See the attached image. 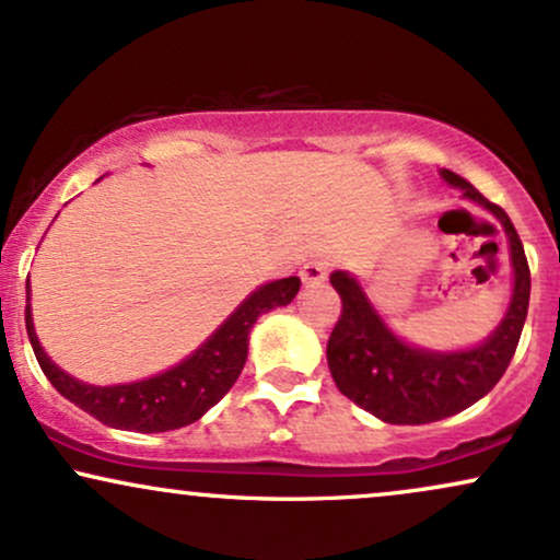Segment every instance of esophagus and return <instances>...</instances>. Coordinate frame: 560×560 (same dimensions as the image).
<instances>
[{
    "instance_id": "obj_1",
    "label": "esophagus",
    "mask_w": 560,
    "mask_h": 560,
    "mask_svg": "<svg viewBox=\"0 0 560 560\" xmlns=\"http://www.w3.org/2000/svg\"><path fill=\"white\" fill-rule=\"evenodd\" d=\"M326 276H329V262H324V260H311L300 268V279L305 287L324 284Z\"/></svg>"
}]
</instances>
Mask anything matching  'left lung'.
I'll use <instances>...</instances> for the list:
<instances>
[{"instance_id":"1","label":"left lung","mask_w":560,"mask_h":560,"mask_svg":"<svg viewBox=\"0 0 560 560\" xmlns=\"http://www.w3.org/2000/svg\"><path fill=\"white\" fill-rule=\"evenodd\" d=\"M442 178L500 221L511 249L513 294L503 320L485 342L468 350L436 352L397 337L365 298L355 276L331 273V287L342 298V316L326 345L329 371L345 397L387 423H432L481 400L505 374L529 307V262L511 218L458 173L442 171Z\"/></svg>"}]
</instances>
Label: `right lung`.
I'll return each mask as SVG.
<instances>
[{"label":"right lung","instance_id":"1","mask_svg":"<svg viewBox=\"0 0 560 560\" xmlns=\"http://www.w3.org/2000/svg\"><path fill=\"white\" fill-rule=\"evenodd\" d=\"M298 292V276L268 281L253 294H247L242 305L182 363L158 376L113 384V387H94V384L66 374L60 365L49 361L34 329L28 281H25V329H28L31 347H34V355L44 376L52 382V387L66 400L79 405L96 421L113 429L144 434L171 432V429H182L186 423L202 419L234 387L244 361H247L249 329L255 326V320L273 307L289 305Z\"/></svg>","mask_w":560,"mask_h":560}]
</instances>
